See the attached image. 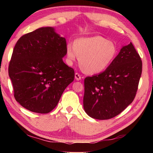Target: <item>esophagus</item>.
Listing matches in <instances>:
<instances>
[{
    "label": "esophagus",
    "instance_id": "obj_1",
    "mask_svg": "<svg viewBox=\"0 0 153 153\" xmlns=\"http://www.w3.org/2000/svg\"><path fill=\"white\" fill-rule=\"evenodd\" d=\"M74 77H75V79H76V80H77V81H79V80H81V75L79 74V73H75V74H74Z\"/></svg>",
    "mask_w": 153,
    "mask_h": 153
}]
</instances>
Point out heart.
<instances>
[{
  "label": "heart",
  "instance_id": "1",
  "mask_svg": "<svg viewBox=\"0 0 153 153\" xmlns=\"http://www.w3.org/2000/svg\"><path fill=\"white\" fill-rule=\"evenodd\" d=\"M67 61L72 64L79 57V65L84 72L97 74L106 70L116 57L117 48L113 41L102 36L79 38L65 48Z\"/></svg>",
  "mask_w": 153,
  "mask_h": 153
}]
</instances>
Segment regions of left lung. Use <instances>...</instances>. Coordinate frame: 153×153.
Instances as JSON below:
<instances>
[{"mask_svg": "<svg viewBox=\"0 0 153 153\" xmlns=\"http://www.w3.org/2000/svg\"><path fill=\"white\" fill-rule=\"evenodd\" d=\"M141 72V58L130 42L122 47L105 71L85 79V113L98 120L118 116L134 99Z\"/></svg>", "mask_w": 153, "mask_h": 153, "instance_id": "8db88e82", "label": "left lung"}]
</instances>
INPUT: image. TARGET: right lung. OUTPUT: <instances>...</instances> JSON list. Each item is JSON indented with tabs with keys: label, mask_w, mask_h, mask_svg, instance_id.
<instances>
[{
	"label": "right lung",
	"mask_w": 153,
	"mask_h": 153,
	"mask_svg": "<svg viewBox=\"0 0 153 153\" xmlns=\"http://www.w3.org/2000/svg\"><path fill=\"white\" fill-rule=\"evenodd\" d=\"M66 39L52 27L23 35L16 43L8 73L14 96L23 107L48 114L57 106L74 71L65 63Z\"/></svg>",
	"instance_id": "obj_1"
}]
</instances>
